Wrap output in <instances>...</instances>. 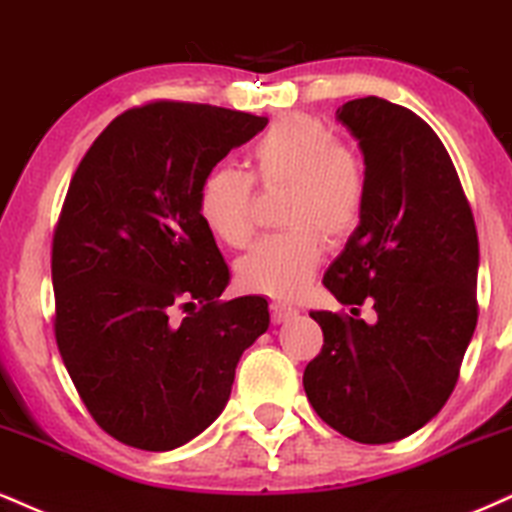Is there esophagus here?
Wrapping results in <instances>:
<instances>
[{"label":"esophagus","mask_w":512,"mask_h":512,"mask_svg":"<svg viewBox=\"0 0 512 512\" xmlns=\"http://www.w3.org/2000/svg\"><path fill=\"white\" fill-rule=\"evenodd\" d=\"M270 314H273L275 323H285V321H290V318L297 316L299 311L285 302H273L270 304Z\"/></svg>","instance_id":"esophagus-1"}]
</instances>
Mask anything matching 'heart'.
Returning a JSON list of instances; mask_svg holds the SVG:
<instances>
[{"label":"heart","mask_w":512,"mask_h":512,"mask_svg":"<svg viewBox=\"0 0 512 512\" xmlns=\"http://www.w3.org/2000/svg\"><path fill=\"white\" fill-rule=\"evenodd\" d=\"M256 182L287 184L282 222L287 230L261 237L237 263L239 285L249 292L292 299L304 290L321 261V237L335 242L362 218L366 179L362 162L340 136L314 117L280 119L251 148ZM198 213L227 246H244L254 232L251 177L220 165L203 177Z\"/></svg>","instance_id":"b5f03b06"}]
</instances>
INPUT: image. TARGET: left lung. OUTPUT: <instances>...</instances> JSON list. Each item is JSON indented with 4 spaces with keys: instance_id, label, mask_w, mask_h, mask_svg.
Here are the masks:
<instances>
[{
    "instance_id": "obj_1",
    "label": "left lung",
    "mask_w": 512,
    "mask_h": 512,
    "mask_svg": "<svg viewBox=\"0 0 512 512\" xmlns=\"http://www.w3.org/2000/svg\"><path fill=\"white\" fill-rule=\"evenodd\" d=\"M335 119L364 155L357 230L323 285L340 304H375L377 321L311 311L323 350L304 390L318 417L357 443H393L441 412L477 328L479 239L446 146L412 110L376 98Z\"/></svg>"
}]
</instances>
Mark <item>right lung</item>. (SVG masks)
I'll return each mask as SVG.
<instances>
[{"mask_svg":"<svg viewBox=\"0 0 512 512\" xmlns=\"http://www.w3.org/2000/svg\"><path fill=\"white\" fill-rule=\"evenodd\" d=\"M266 124L148 102L112 119L71 179L52 242L54 338L83 405L126 446L160 453L206 431L270 326L263 297L220 302L230 270L198 213L203 177Z\"/></svg>","mask_w":512,"mask_h":512,"instance_id":"right-lung-1","label":"right lung"}]
</instances>
